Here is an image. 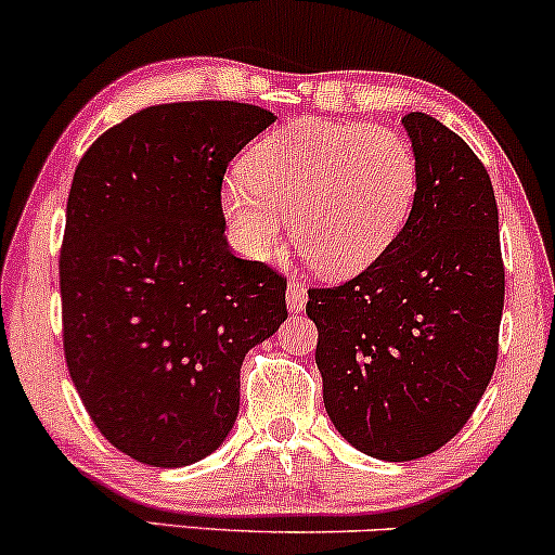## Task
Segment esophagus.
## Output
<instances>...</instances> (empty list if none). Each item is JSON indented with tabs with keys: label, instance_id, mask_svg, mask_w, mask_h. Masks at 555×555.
I'll list each match as a JSON object with an SVG mask.
<instances>
[{
	"label": "esophagus",
	"instance_id": "34e87169",
	"mask_svg": "<svg viewBox=\"0 0 555 555\" xmlns=\"http://www.w3.org/2000/svg\"><path fill=\"white\" fill-rule=\"evenodd\" d=\"M305 302H308V286L302 282L286 284V308H289L292 313H299V310L305 308Z\"/></svg>",
	"mask_w": 555,
	"mask_h": 555
}]
</instances>
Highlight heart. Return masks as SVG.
I'll list each match as a JSON object with an SVG mask.
<instances>
[{"label": "heart", "instance_id": "1", "mask_svg": "<svg viewBox=\"0 0 555 555\" xmlns=\"http://www.w3.org/2000/svg\"><path fill=\"white\" fill-rule=\"evenodd\" d=\"M420 184L412 145L384 125L299 117L245 156L221 190L237 247L269 260L292 234L326 276H352L388 250L410 219Z\"/></svg>", "mask_w": 555, "mask_h": 555}]
</instances>
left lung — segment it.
<instances>
[{"mask_svg": "<svg viewBox=\"0 0 555 555\" xmlns=\"http://www.w3.org/2000/svg\"><path fill=\"white\" fill-rule=\"evenodd\" d=\"M417 156L415 206L360 276L310 289L323 404L347 443L412 462L449 443L499 358L503 260L482 162L436 117H401Z\"/></svg>", "mask_w": 555, "mask_h": 555, "instance_id": "8db88e82", "label": "left lung"}]
</instances>
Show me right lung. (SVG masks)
Listing matches in <instances>:
<instances>
[{
  "instance_id": "obj_1",
  "label": "right lung",
  "mask_w": 555,
  "mask_h": 555,
  "mask_svg": "<svg viewBox=\"0 0 555 555\" xmlns=\"http://www.w3.org/2000/svg\"><path fill=\"white\" fill-rule=\"evenodd\" d=\"M273 114L182 101L106 130L75 169L60 256L69 378L101 436L151 467L227 441L245 354L286 318V279L229 250L221 180Z\"/></svg>"
}]
</instances>
